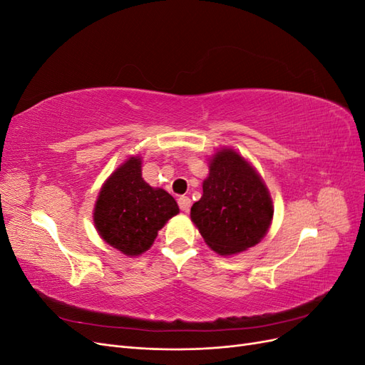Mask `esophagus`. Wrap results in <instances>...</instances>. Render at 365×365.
<instances>
[{
	"label": "esophagus",
	"mask_w": 365,
	"mask_h": 365,
	"mask_svg": "<svg viewBox=\"0 0 365 365\" xmlns=\"http://www.w3.org/2000/svg\"><path fill=\"white\" fill-rule=\"evenodd\" d=\"M178 205H180V208L182 210V212H189L190 205H192L190 197L189 196H180L178 197Z\"/></svg>",
	"instance_id": "34e87169"
}]
</instances>
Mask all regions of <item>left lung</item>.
<instances>
[{
	"label": "left lung",
	"instance_id": "left-lung-1",
	"mask_svg": "<svg viewBox=\"0 0 365 365\" xmlns=\"http://www.w3.org/2000/svg\"><path fill=\"white\" fill-rule=\"evenodd\" d=\"M202 192L190 217L207 245L220 256L245 251L267 235L274 213L271 196L257 172L237 152L216 153Z\"/></svg>",
	"mask_w": 365,
	"mask_h": 365
}]
</instances>
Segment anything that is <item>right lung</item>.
<instances>
[{
  "label": "right lung",
  "mask_w": 365,
  "mask_h": 365,
  "mask_svg": "<svg viewBox=\"0 0 365 365\" xmlns=\"http://www.w3.org/2000/svg\"><path fill=\"white\" fill-rule=\"evenodd\" d=\"M178 212V204L168 192L153 189L141 178V160L130 157L103 184L94 224L106 244L126 256H138L150 248L158 230Z\"/></svg>",
  "instance_id": "add662e5"
}]
</instances>
